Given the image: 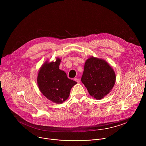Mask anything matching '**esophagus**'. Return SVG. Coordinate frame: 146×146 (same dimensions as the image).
I'll return each instance as SVG.
<instances>
[{"label":"esophagus","instance_id":"1","mask_svg":"<svg viewBox=\"0 0 146 146\" xmlns=\"http://www.w3.org/2000/svg\"><path fill=\"white\" fill-rule=\"evenodd\" d=\"M74 81H76L77 83H79L80 82V79H78V78H74Z\"/></svg>","mask_w":146,"mask_h":146}]
</instances>
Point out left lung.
<instances>
[{"instance_id": "left-lung-1", "label": "left lung", "mask_w": 146, "mask_h": 146, "mask_svg": "<svg viewBox=\"0 0 146 146\" xmlns=\"http://www.w3.org/2000/svg\"><path fill=\"white\" fill-rule=\"evenodd\" d=\"M115 79L114 70L106 60L94 56L86 60L81 81L91 96L103 98L112 90Z\"/></svg>"}]
</instances>
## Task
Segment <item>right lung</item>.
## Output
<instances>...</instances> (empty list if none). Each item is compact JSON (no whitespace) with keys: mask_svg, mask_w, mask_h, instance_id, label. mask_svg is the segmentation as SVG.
<instances>
[{"mask_svg":"<svg viewBox=\"0 0 146 146\" xmlns=\"http://www.w3.org/2000/svg\"><path fill=\"white\" fill-rule=\"evenodd\" d=\"M60 59L55 62L46 61L40 68L37 78L41 92L48 100L62 103L69 97L71 88L77 82L68 78L66 73L59 69Z\"/></svg>","mask_w":146,"mask_h":146,"instance_id":"1","label":"right lung"}]
</instances>
